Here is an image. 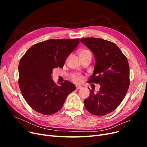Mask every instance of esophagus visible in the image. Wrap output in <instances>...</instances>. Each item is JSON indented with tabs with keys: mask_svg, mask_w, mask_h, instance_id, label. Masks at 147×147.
Here are the masks:
<instances>
[{
	"mask_svg": "<svg viewBox=\"0 0 147 147\" xmlns=\"http://www.w3.org/2000/svg\"><path fill=\"white\" fill-rule=\"evenodd\" d=\"M82 88V86H79V85H76V89L77 90H80V89Z\"/></svg>",
	"mask_w": 147,
	"mask_h": 147,
	"instance_id": "esophagus-1",
	"label": "esophagus"
}]
</instances>
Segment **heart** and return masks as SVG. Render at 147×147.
<instances>
[{
    "label": "heart",
    "mask_w": 147,
    "mask_h": 147,
    "mask_svg": "<svg viewBox=\"0 0 147 147\" xmlns=\"http://www.w3.org/2000/svg\"><path fill=\"white\" fill-rule=\"evenodd\" d=\"M90 53V51H88V50H82V51L80 52V55L84 54V53ZM82 79H83V78H82V77L81 76V75H78V74L74 75V77H73V80H74L75 82H77V83L81 82L82 81Z\"/></svg>",
    "instance_id": "b5f03b06"
}]
</instances>
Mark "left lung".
I'll list each match as a JSON object with an SVG mask.
<instances>
[{"instance_id": "obj_1", "label": "left lung", "mask_w": 147, "mask_h": 147, "mask_svg": "<svg viewBox=\"0 0 147 147\" xmlns=\"http://www.w3.org/2000/svg\"><path fill=\"white\" fill-rule=\"evenodd\" d=\"M80 42L92 52L95 58L89 82L100 86L96 93L90 90V96L84 100V107L97 116L109 114L121 104L129 86L127 59L113 42L93 37L81 38Z\"/></svg>"}]
</instances>
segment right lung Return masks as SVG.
I'll use <instances>...</instances> for the list:
<instances>
[{
	"label": "right lung",
	"instance_id": "obj_1",
	"mask_svg": "<svg viewBox=\"0 0 147 147\" xmlns=\"http://www.w3.org/2000/svg\"><path fill=\"white\" fill-rule=\"evenodd\" d=\"M79 38L48 40L31 47L20 59L19 86L24 99L35 111L52 115L63 107L67 97L75 90L69 81L57 85L53 82V69L63 67Z\"/></svg>",
	"mask_w": 147,
	"mask_h": 147
}]
</instances>
